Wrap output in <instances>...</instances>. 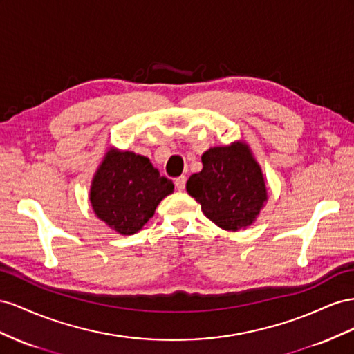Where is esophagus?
<instances>
[{
  "mask_svg": "<svg viewBox=\"0 0 354 354\" xmlns=\"http://www.w3.org/2000/svg\"><path fill=\"white\" fill-rule=\"evenodd\" d=\"M185 183H187V176H179L175 179V185L178 188V191H184L185 189Z\"/></svg>",
  "mask_w": 354,
  "mask_h": 354,
  "instance_id": "esophagus-1",
  "label": "esophagus"
}]
</instances>
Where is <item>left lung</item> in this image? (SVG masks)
<instances>
[{
	"label": "left lung",
	"mask_w": 354,
	"mask_h": 354,
	"mask_svg": "<svg viewBox=\"0 0 354 354\" xmlns=\"http://www.w3.org/2000/svg\"><path fill=\"white\" fill-rule=\"evenodd\" d=\"M203 169L187 180V191L214 224L237 231L254 224L267 201L261 166L245 142L209 148Z\"/></svg>",
	"instance_id": "1"
}]
</instances>
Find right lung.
Returning <instances> with one entry per match:
<instances>
[{"instance_id": "right-lung-1", "label": "right lung", "mask_w": 354, "mask_h": 354, "mask_svg": "<svg viewBox=\"0 0 354 354\" xmlns=\"http://www.w3.org/2000/svg\"><path fill=\"white\" fill-rule=\"evenodd\" d=\"M174 183L149 158L109 148L90 187L95 215L118 234L130 236L153 218L156 207L174 193Z\"/></svg>"}]
</instances>
